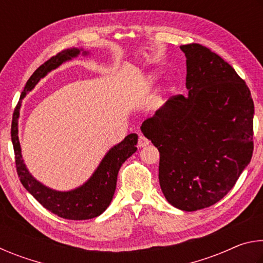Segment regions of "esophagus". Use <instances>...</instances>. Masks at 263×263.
<instances>
[{"label": "esophagus", "instance_id": "esophagus-1", "mask_svg": "<svg viewBox=\"0 0 263 263\" xmlns=\"http://www.w3.org/2000/svg\"><path fill=\"white\" fill-rule=\"evenodd\" d=\"M149 144V140L147 138H145L144 136H139L138 138V147H144V146H147Z\"/></svg>", "mask_w": 263, "mask_h": 263}]
</instances>
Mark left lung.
Wrapping results in <instances>:
<instances>
[{"label": "left lung", "instance_id": "left-lung-1", "mask_svg": "<svg viewBox=\"0 0 263 263\" xmlns=\"http://www.w3.org/2000/svg\"><path fill=\"white\" fill-rule=\"evenodd\" d=\"M189 94L169 99L140 126L160 152L167 201L196 211L219 202L251 162L254 103L232 66L201 44L182 45Z\"/></svg>", "mask_w": 263, "mask_h": 263}]
</instances>
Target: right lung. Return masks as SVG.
<instances>
[{"instance_id":"obj_1","label":"right lung","mask_w":263,"mask_h":263,"mask_svg":"<svg viewBox=\"0 0 263 263\" xmlns=\"http://www.w3.org/2000/svg\"><path fill=\"white\" fill-rule=\"evenodd\" d=\"M79 53L80 50L78 48H68L53 55L46 62H44L41 67H38L26 82L21 99L14 110L11 123V140L14 145L16 171L22 184L48 211L69 220L91 219L105 211L114 197L119 168L126 161V159L136 152L138 141L136 133L128 135L122 142H119L106 153L99 168L96 169L87 183L67 193L46 188L30 175L22 159L18 140V116L22 99L35 86L39 80L45 77L47 72L57 68L64 61L77 57Z\"/></svg>"}]
</instances>
